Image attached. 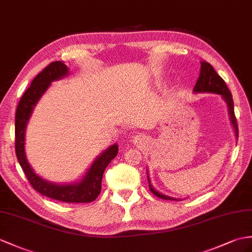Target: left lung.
Listing matches in <instances>:
<instances>
[{
	"instance_id": "8db88e82",
	"label": "left lung",
	"mask_w": 252,
	"mask_h": 252,
	"mask_svg": "<svg viewBox=\"0 0 252 252\" xmlns=\"http://www.w3.org/2000/svg\"><path fill=\"white\" fill-rule=\"evenodd\" d=\"M194 93H214V94H219L221 95L224 101L228 105L229 109V114H230V120L233 125V128L235 130L236 138H238V127H237V122L234 113V103H233V98L230 90L226 87L224 80L220 77L216 70L214 69V67L207 62H201V69H200V76L197 83L194 85L193 89ZM147 181H149V187L153 194H155L156 197L163 199V200H173L177 201L175 198L168 197V195L162 194L158 192L157 190L154 189L152 186L150 182V177L147 176Z\"/></svg>"
}]
</instances>
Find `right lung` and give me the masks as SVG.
<instances>
[{"label": "right lung", "instance_id": "1", "mask_svg": "<svg viewBox=\"0 0 252 252\" xmlns=\"http://www.w3.org/2000/svg\"><path fill=\"white\" fill-rule=\"evenodd\" d=\"M68 73L67 66L55 61L49 64L46 68L40 71L31 83L29 89L24 92L23 96L18 103L15 120V149L16 155L21 168L26 174L29 183L32 187L45 197L53 200L66 202V203H89L93 202L101 191V180L107 165L118 155V144H113L102 152L94 162L92 163L83 179L73 184L58 185L41 179L36 174L27 160L24 152V137L26 128L30 116L33 112L36 103L44 95L47 89L54 80L63 78Z\"/></svg>", "mask_w": 252, "mask_h": 252}]
</instances>
